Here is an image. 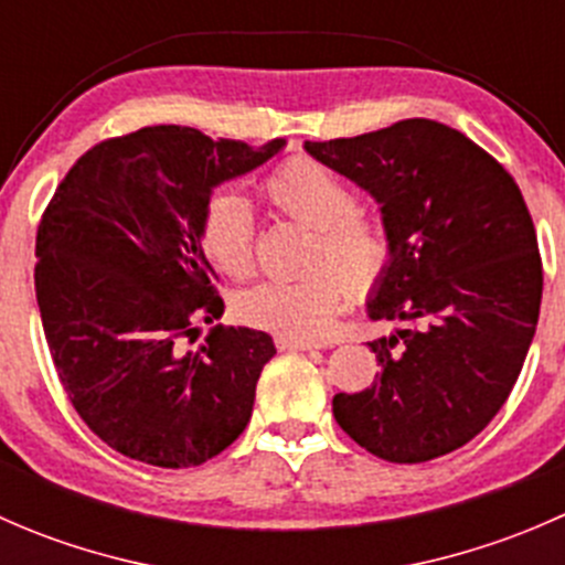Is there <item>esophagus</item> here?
Returning <instances> with one entry per match:
<instances>
[{"instance_id": "esophagus-1", "label": "esophagus", "mask_w": 565, "mask_h": 565, "mask_svg": "<svg viewBox=\"0 0 565 565\" xmlns=\"http://www.w3.org/2000/svg\"><path fill=\"white\" fill-rule=\"evenodd\" d=\"M276 347L278 350H317L319 344H315V341H306V339H292V335H278L276 339Z\"/></svg>"}]
</instances>
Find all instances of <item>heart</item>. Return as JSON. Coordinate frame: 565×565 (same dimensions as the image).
Here are the masks:
<instances>
[{"instance_id":"1","label":"heart","mask_w":565,"mask_h":565,"mask_svg":"<svg viewBox=\"0 0 565 565\" xmlns=\"http://www.w3.org/2000/svg\"><path fill=\"white\" fill-rule=\"evenodd\" d=\"M262 196L298 224L311 226L306 243V276L262 281L235 300L241 319L292 339H319L333 324L344 295L374 292L388 276L393 237L383 221L358 210V193L324 163L292 158L273 169L259 185ZM202 250L221 273L248 278L256 259V226L250 207L235 193L207 204Z\"/></svg>"}]
</instances>
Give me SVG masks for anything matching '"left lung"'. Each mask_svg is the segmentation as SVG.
<instances>
[{"instance_id": "1", "label": "left lung", "mask_w": 565, "mask_h": 565, "mask_svg": "<svg viewBox=\"0 0 565 565\" xmlns=\"http://www.w3.org/2000/svg\"><path fill=\"white\" fill-rule=\"evenodd\" d=\"M306 152L372 193L393 237L369 317L402 328L369 341L380 374L335 393V420L385 461L446 457L503 407L539 324L544 270L520 185L435 119L306 141Z\"/></svg>"}]
</instances>
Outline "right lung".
<instances>
[{"label": "right lung", "instance_id": "obj_1", "mask_svg": "<svg viewBox=\"0 0 565 565\" xmlns=\"http://www.w3.org/2000/svg\"><path fill=\"white\" fill-rule=\"evenodd\" d=\"M281 147L152 125L95 145L56 185L35 243L43 333L73 409L122 457L196 467L246 429L276 347L215 324L188 350L224 315L199 235L213 188Z\"/></svg>", "mask_w": 565, "mask_h": 565}]
</instances>
